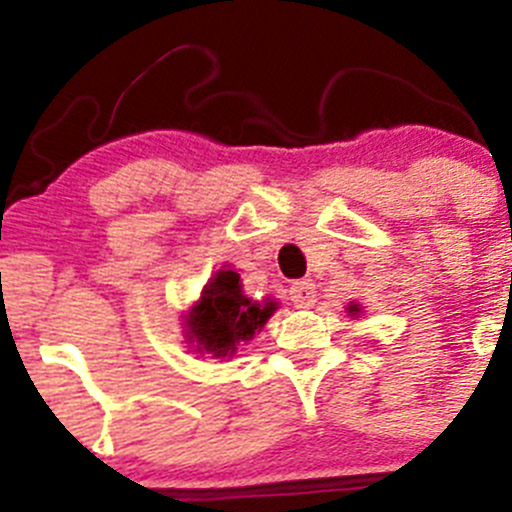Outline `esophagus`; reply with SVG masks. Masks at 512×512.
Segmentation results:
<instances>
[{
	"label": "esophagus",
	"instance_id": "esophagus-1",
	"mask_svg": "<svg viewBox=\"0 0 512 512\" xmlns=\"http://www.w3.org/2000/svg\"><path fill=\"white\" fill-rule=\"evenodd\" d=\"M289 294H292L294 307L309 309L314 304V297H317V285L312 280H297L289 287Z\"/></svg>",
	"mask_w": 512,
	"mask_h": 512
}]
</instances>
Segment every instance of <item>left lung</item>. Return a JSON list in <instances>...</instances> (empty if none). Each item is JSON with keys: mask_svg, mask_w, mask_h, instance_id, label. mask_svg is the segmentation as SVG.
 Returning <instances> with one entry per match:
<instances>
[{"mask_svg": "<svg viewBox=\"0 0 512 512\" xmlns=\"http://www.w3.org/2000/svg\"><path fill=\"white\" fill-rule=\"evenodd\" d=\"M352 312H359V307H356V304H352Z\"/></svg>", "mask_w": 512, "mask_h": 512, "instance_id": "obj_1", "label": "left lung"}]
</instances>
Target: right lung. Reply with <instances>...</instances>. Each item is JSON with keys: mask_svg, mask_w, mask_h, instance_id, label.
I'll list each match as a JSON object with an SVG mask.
<instances>
[{"mask_svg": "<svg viewBox=\"0 0 512 512\" xmlns=\"http://www.w3.org/2000/svg\"><path fill=\"white\" fill-rule=\"evenodd\" d=\"M275 302H252L242 294L240 275L232 270H220L208 287L203 289L200 302L190 309L188 337L198 342V352L227 356L240 342H250L255 332L275 312Z\"/></svg>", "mask_w": 512, "mask_h": 512, "instance_id": "add662e5", "label": "right lung"}]
</instances>
